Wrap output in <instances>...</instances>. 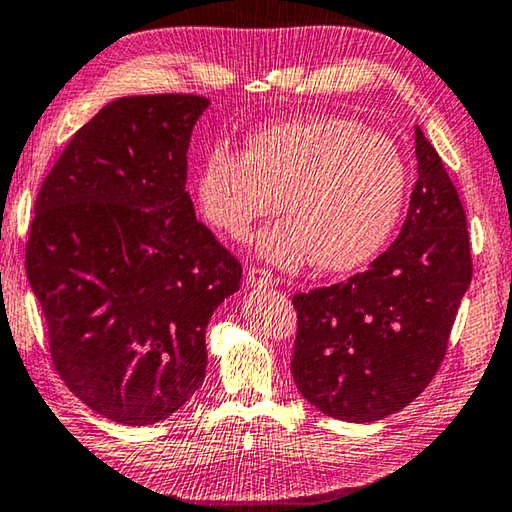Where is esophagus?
<instances>
[{"label":"esophagus","mask_w":512,"mask_h":512,"mask_svg":"<svg viewBox=\"0 0 512 512\" xmlns=\"http://www.w3.org/2000/svg\"><path fill=\"white\" fill-rule=\"evenodd\" d=\"M246 282L250 289H268L275 284V277L271 271H266V268H253V271H248Z\"/></svg>","instance_id":"obj_1"}]
</instances>
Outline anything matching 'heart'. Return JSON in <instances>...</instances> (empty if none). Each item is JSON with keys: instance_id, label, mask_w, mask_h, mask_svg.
Segmentation results:
<instances>
[{"instance_id": "b5f03b06", "label": "heart", "mask_w": 512, "mask_h": 512, "mask_svg": "<svg viewBox=\"0 0 512 512\" xmlns=\"http://www.w3.org/2000/svg\"><path fill=\"white\" fill-rule=\"evenodd\" d=\"M409 194V167L391 137L359 121L316 115L277 121L246 140V153L216 144L196 176L207 223L244 241L259 219L257 255L282 268L314 257L327 273L372 262L391 241Z\"/></svg>"}]
</instances>
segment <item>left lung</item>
<instances>
[{"label": "left lung", "instance_id": "1", "mask_svg": "<svg viewBox=\"0 0 512 512\" xmlns=\"http://www.w3.org/2000/svg\"><path fill=\"white\" fill-rule=\"evenodd\" d=\"M415 158L418 183L391 248L366 273L293 298V381L329 418L375 422L409 406L436 375L470 287L463 203L420 126Z\"/></svg>", "mask_w": 512, "mask_h": 512}]
</instances>
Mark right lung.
Returning a JSON list of instances; mask_svg holds the SVG:
<instances>
[{"label": "right lung", "mask_w": 512, "mask_h": 512, "mask_svg": "<svg viewBox=\"0 0 512 512\" xmlns=\"http://www.w3.org/2000/svg\"><path fill=\"white\" fill-rule=\"evenodd\" d=\"M210 106L196 94L110 101L42 183L27 277L69 391L126 427L189 402L207 368V323L241 264L196 219L187 151Z\"/></svg>", "instance_id": "obj_1"}]
</instances>
